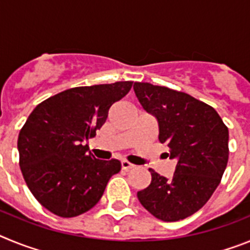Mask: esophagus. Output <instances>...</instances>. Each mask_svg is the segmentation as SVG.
Here are the masks:
<instances>
[{
	"label": "esophagus",
	"instance_id": "esophagus-1",
	"mask_svg": "<svg viewBox=\"0 0 250 250\" xmlns=\"http://www.w3.org/2000/svg\"><path fill=\"white\" fill-rule=\"evenodd\" d=\"M121 167H123V170H125V171H129V170L134 169V167H135V165L131 164V163H129V161H126V160H123L121 161Z\"/></svg>",
	"mask_w": 250,
	"mask_h": 250
}]
</instances>
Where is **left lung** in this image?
I'll use <instances>...</instances> for the list:
<instances>
[{
    "mask_svg": "<svg viewBox=\"0 0 250 250\" xmlns=\"http://www.w3.org/2000/svg\"><path fill=\"white\" fill-rule=\"evenodd\" d=\"M134 91L158 120L159 141L178 160L170 179L149 169L151 183L138 191L139 202L163 222L185 219L204 207L222 180L228 127L210 105L189 94L149 83H135Z\"/></svg>",
    "mask_w": 250,
    "mask_h": 250,
    "instance_id": "8db88e82",
    "label": "left lung"
}]
</instances>
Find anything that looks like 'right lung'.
Here are the masks:
<instances>
[{"instance_id": "obj_1", "label": "right lung", "mask_w": 250, "mask_h": 250, "mask_svg": "<svg viewBox=\"0 0 250 250\" xmlns=\"http://www.w3.org/2000/svg\"><path fill=\"white\" fill-rule=\"evenodd\" d=\"M131 86L132 81H118L72 87L30 114L17 140L20 167L32 195L48 211L62 218L86 213L120 171V161L95 159L85 141L96 135L110 106Z\"/></svg>"}]
</instances>
